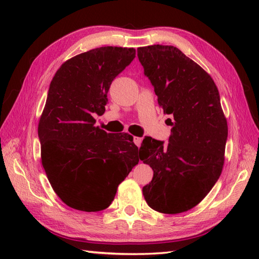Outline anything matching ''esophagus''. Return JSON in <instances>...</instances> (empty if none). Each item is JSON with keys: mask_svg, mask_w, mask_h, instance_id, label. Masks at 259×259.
I'll return each mask as SVG.
<instances>
[{"mask_svg": "<svg viewBox=\"0 0 259 259\" xmlns=\"http://www.w3.org/2000/svg\"><path fill=\"white\" fill-rule=\"evenodd\" d=\"M134 142H135L136 146L140 147L141 142H142V138H139V137H134Z\"/></svg>", "mask_w": 259, "mask_h": 259, "instance_id": "obj_1", "label": "esophagus"}]
</instances>
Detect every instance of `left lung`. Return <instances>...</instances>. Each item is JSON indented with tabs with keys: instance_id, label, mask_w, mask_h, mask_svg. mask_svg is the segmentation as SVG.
Returning <instances> with one entry per match:
<instances>
[{
	"instance_id": "left-lung-1",
	"label": "left lung",
	"mask_w": 259,
	"mask_h": 259,
	"mask_svg": "<svg viewBox=\"0 0 259 259\" xmlns=\"http://www.w3.org/2000/svg\"><path fill=\"white\" fill-rule=\"evenodd\" d=\"M138 58L171 128L169 142L146 137L139 158L153 170L142 188L149 207L180 213L197 206L222 174L228 136L216 84L172 46L138 48Z\"/></svg>"
}]
</instances>
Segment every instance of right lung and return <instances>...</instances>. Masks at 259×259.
Instances as JSON below:
<instances>
[{
    "label": "right lung",
    "mask_w": 259,
    "mask_h": 259,
    "mask_svg": "<svg viewBox=\"0 0 259 259\" xmlns=\"http://www.w3.org/2000/svg\"><path fill=\"white\" fill-rule=\"evenodd\" d=\"M135 58L134 48H97L65 61L51 81L37 128L41 160L53 190L71 208H108L139 162L134 137L107 134L93 118L106 111L110 85Z\"/></svg>",
    "instance_id": "obj_1"
}]
</instances>
